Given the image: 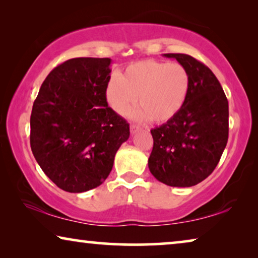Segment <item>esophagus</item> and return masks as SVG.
Wrapping results in <instances>:
<instances>
[{
    "instance_id": "obj_1",
    "label": "esophagus",
    "mask_w": 258,
    "mask_h": 258,
    "mask_svg": "<svg viewBox=\"0 0 258 258\" xmlns=\"http://www.w3.org/2000/svg\"><path fill=\"white\" fill-rule=\"evenodd\" d=\"M141 128L139 127V126H137V125H131V133L132 134H136L137 132H139Z\"/></svg>"
}]
</instances>
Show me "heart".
Here are the masks:
<instances>
[{
    "mask_svg": "<svg viewBox=\"0 0 258 258\" xmlns=\"http://www.w3.org/2000/svg\"><path fill=\"white\" fill-rule=\"evenodd\" d=\"M189 88V72L182 64L147 59L128 64L122 76H111L105 94L117 113L124 114L137 101L139 106L132 112L134 118L161 124L182 109Z\"/></svg>",
    "mask_w": 258,
    "mask_h": 258,
    "instance_id": "obj_1",
    "label": "heart"
}]
</instances>
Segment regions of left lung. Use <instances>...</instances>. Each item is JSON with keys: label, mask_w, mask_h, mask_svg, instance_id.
Wrapping results in <instances>:
<instances>
[{"label": "left lung", "mask_w": 258, "mask_h": 258, "mask_svg": "<svg viewBox=\"0 0 258 258\" xmlns=\"http://www.w3.org/2000/svg\"><path fill=\"white\" fill-rule=\"evenodd\" d=\"M186 68L190 88L174 118L151 131L148 167L157 180L187 187L212 174L228 141V101L211 69L195 57L168 53Z\"/></svg>", "instance_id": "8db88e82"}]
</instances>
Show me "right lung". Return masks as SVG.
Listing matches in <instances>:
<instances>
[{
    "label": "right lung",
    "mask_w": 258,
    "mask_h": 258,
    "mask_svg": "<svg viewBox=\"0 0 258 258\" xmlns=\"http://www.w3.org/2000/svg\"><path fill=\"white\" fill-rule=\"evenodd\" d=\"M109 57H74L47 75L33 103L30 145L57 187L79 194L97 187L112 170L130 125L107 105Z\"/></svg>",
    "instance_id": "1"
}]
</instances>
